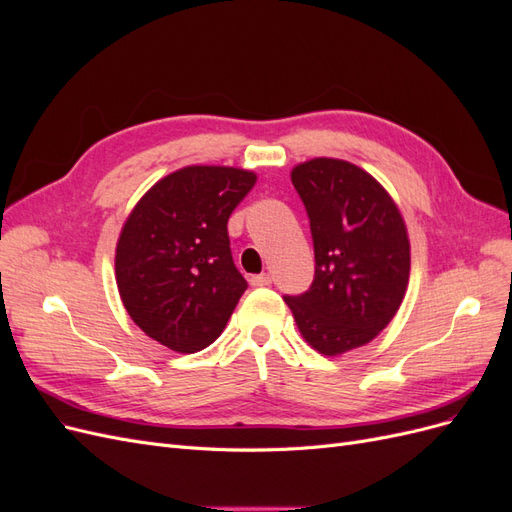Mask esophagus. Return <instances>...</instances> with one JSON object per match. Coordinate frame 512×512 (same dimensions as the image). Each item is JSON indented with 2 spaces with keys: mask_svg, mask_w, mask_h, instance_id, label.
Returning a JSON list of instances; mask_svg holds the SVG:
<instances>
[{
  "mask_svg": "<svg viewBox=\"0 0 512 512\" xmlns=\"http://www.w3.org/2000/svg\"><path fill=\"white\" fill-rule=\"evenodd\" d=\"M252 286H271V275L269 273H260V275H252L250 277Z\"/></svg>",
  "mask_w": 512,
  "mask_h": 512,
  "instance_id": "obj_1",
  "label": "esophagus"
}]
</instances>
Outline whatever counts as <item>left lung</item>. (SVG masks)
I'll return each instance as SVG.
<instances>
[{
	"instance_id": "left-lung-1",
	"label": "left lung",
	"mask_w": 512,
	"mask_h": 512,
	"mask_svg": "<svg viewBox=\"0 0 512 512\" xmlns=\"http://www.w3.org/2000/svg\"><path fill=\"white\" fill-rule=\"evenodd\" d=\"M314 241V282L286 294L305 342L335 356L371 342L393 320L410 277L406 224L365 170L316 158L292 170Z\"/></svg>"
}]
</instances>
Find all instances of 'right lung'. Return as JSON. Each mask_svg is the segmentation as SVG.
Listing matches in <instances>:
<instances>
[{
    "label": "right lung",
    "instance_id": "1",
    "mask_svg": "<svg viewBox=\"0 0 512 512\" xmlns=\"http://www.w3.org/2000/svg\"><path fill=\"white\" fill-rule=\"evenodd\" d=\"M256 175L188 166L141 198L121 230L115 273L130 318L175 352H198L224 331L247 288L232 262L228 218Z\"/></svg>",
    "mask_w": 512,
    "mask_h": 512
}]
</instances>
